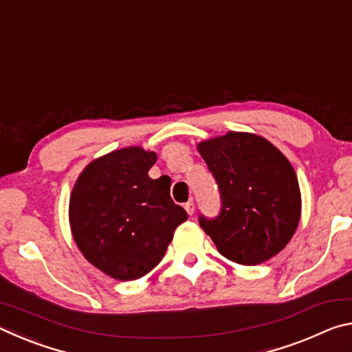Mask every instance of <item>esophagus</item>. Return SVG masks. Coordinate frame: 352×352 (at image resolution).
Returning a JSON list of instances; mask_svg holds the SVG:
<instances>
[{"mask_svg": "<svg viewBox=\"0 0 352 352\" xmlns=\"http://www.w3.org/2000/svg\"><path fill=\"white\" fill-rule=\"evenodd\" d=\"M184 210H186V212L189 214V216H192L194 211H195V206H194V201L189 200L186 205H184Z\"/></svg>", "mask_w": 352, "mask_h": 352, "instance_id": "esophagus-1", "label": "esophagus"}]
</instances>
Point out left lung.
<instances>
[{
    "mask_svg": "<svg viewBox=\"0 0 352 352\" xmlns=\"http://www.w3.org/2000/svg\"><path fill=\"white\" fill-rule=\"evenodd\" d=\"M197 148L222 201L217 217H199L219 253L242 265L278 254L301 216L300 186L289 160L265 138L243 132H228Z\"/></svg>",
    "mask_w": 352,
    "mask_h": 352,
    "instance_id": "obj_1",
    "label": "left lung"
}]
</instances>
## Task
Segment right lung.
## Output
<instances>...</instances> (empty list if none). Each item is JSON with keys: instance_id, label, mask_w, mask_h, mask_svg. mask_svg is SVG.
I'll return each instance as SVG.
<instances>
[{"instance_id": "obj_1", "label": "right lung", "mask_w": 352, "mask_h": 352, "mask_svg": "<svg viewBox=\"0 0 352 352\" xmlns=\"http://www.w3.org/2000/svg\"><path fill=\"white\" fill-rule=\"evenodd\" d=\"M157 153L126 147L94 160L77 178L69 225L87 261L119 281L147 275L188 219L170 199V180H152Z\"/></svg>"}]
</instances>
